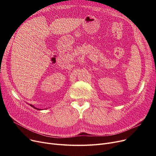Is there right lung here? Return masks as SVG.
I'll use <instances>...</instances> for the list:
<instances>
[{"label":"right lung","instance_id":"add662e5","mask_svg":"<svg viewBox=\"0 0 156 156\" xmlns=\"http://www.w3.org/2000/svg\"><path fill=\"white\" fill-rule=\"evenodd\" d=\"M30 105L31 106V107H32V108H34V109H37V110H39V111H40V110H42V109H39V108H35V106H34V105H33L32 104H30ZM47 109H48V108H47Z\"/></svg>","mask_w":156,"mask_h":156}]
</instances>
